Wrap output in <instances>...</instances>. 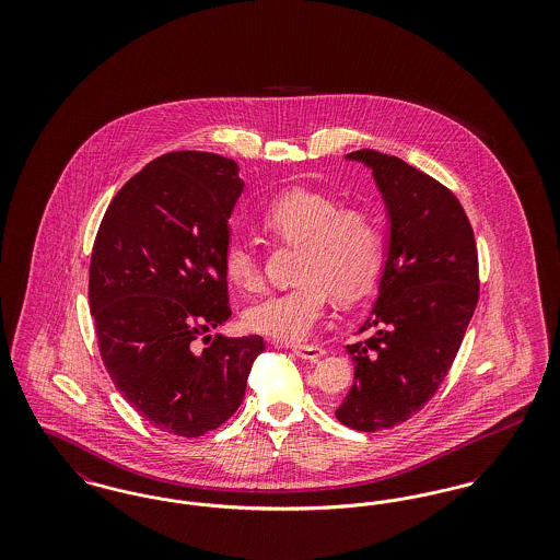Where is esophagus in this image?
Instances as JSON below:
<instances>
[{
  "mask_svg": "<svg viewBox=\"0 0 560 560\" xmlns=\"http://www.w3.org/2000/svg\"><path fill=\"white\" fill-rule=\"evenodd\" d=\"M292 350L295 357H300L304 361H317L327 352L325 348L313 347V345H300V347H293Z\"/></svg>",
  "mask_w": 560,
  "mask_h": 560,
  "instance_id": "obj_1",
  "label": "esophagus"
}]
</instances>
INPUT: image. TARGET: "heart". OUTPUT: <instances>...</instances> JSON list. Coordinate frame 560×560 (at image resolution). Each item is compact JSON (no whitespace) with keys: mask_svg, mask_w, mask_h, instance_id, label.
I'll return each mask as SVG.
<instances>
[{"mask_svg":"<svg viewBox=\"0 0 560 560\" xmlns=\"http://www.w3.org/2000/svg\"><path fill=\"white\" fill-rule=\"evenodd\" d=\"M272 237L300 243L298 279L290 290L254 302L243 323L270 340L295 345L317 327L329 292L338 302H357L372 292L384 268L386 241L380 222L317 190L292 188L272 199L260 218ZM226 279L241 290L262 283V268L249 241L233 237L222 254Z\"/></svg>","mask_w":560,"mask_h":560,"instance_id":"heart-1","label":"heart"}]
</instances>
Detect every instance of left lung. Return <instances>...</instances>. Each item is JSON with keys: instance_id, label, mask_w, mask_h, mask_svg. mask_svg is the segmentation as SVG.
<instances>
[{"instance_id": "obj_1", "label": "left lung", "mask_w": 560, "mask_h": 560, "mask_svg": "<svg viewBox=\"0 0 560 560\" xmlns=\"http://www.w3.org/2000/svg\"><path fill=\"white\" fill-rule=\"evenodd\" d=\"M372 170L388 215L386 260L368 342L336 418L352 430L393 428L418 413L452 368L479 302V258L468 215L452 190L399 158L348 153Z\"/></svg>"}]
</instances>
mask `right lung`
Segmentation results:
<instances>
[{"mask_svg": "<svg viewBox=\"0 0 560 560\" xmlns=\"http://www.w3.org/2000/svg\"><path fill=\"white\" fill-rule=\"evenodd\" d=\"M243 187L233 160L165 153L113 197L94 241L88 295L101 357L121 397L170 434L224 424L265 350L260 336L208 334L231 317L222 254Z\"/></svg>", "mask_w": 560, "mask_h": 560, "instance_id": "1", "label": "right lung"}]
</instances>
